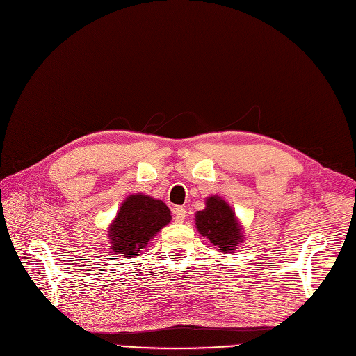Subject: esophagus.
<instances>
[{
	"instance_id": "1",
	"label": "esophagus",
	"mask_w": 356,
	"mask_h": 356,
	"mask_svg": "<svg viewBox=\"0 0 356 356\" xmlns=\"http://www.w3.org/2000/svg\"><path fill=\"white\" fill-rule=\"evenodd\" d=\"M185 217H186V209L183 207H176L175 208V221L176 222H183Z\"/></svg>"
}]
</instances>
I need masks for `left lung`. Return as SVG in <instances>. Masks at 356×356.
Returning <instances> with one entry per match:
<instances>
[{
	"mask_svg": "<svg viewBox=\"0 0 356 356\" xmlns=\"http://www.w3.org/2000/svg\"><path fill=\"white\" fill-rule=\"evenodd\" d=\"M195 221L198 232L220 252L227 254L243 241L242 227L232 207L218 196L205 200V209L196 213Z\"/></svg>",
	"mask_w": 356,
	"mask_h": 356,
	"instance_id": "1",
	"label": "left lung"
}]
</instances>
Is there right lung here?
Listing matches in <instances>:
<instances>
[{
	"mask_svg": "<svg viewBox=\"0 0 356 356\" xmlns=\"http://www.w3.org/2000/svg\"><path fill=\"white\" fill-rule=\"evenodd\" d=\"M171 220L168 207L148 195H130L108 229L113 252L136 258L154 236Z\"/></svg>",
	"mask_w": 356,
	"mask_h": 356,
	"instance_id": "right-lung-1",
	"label": "right lung"
}]
</instances>
